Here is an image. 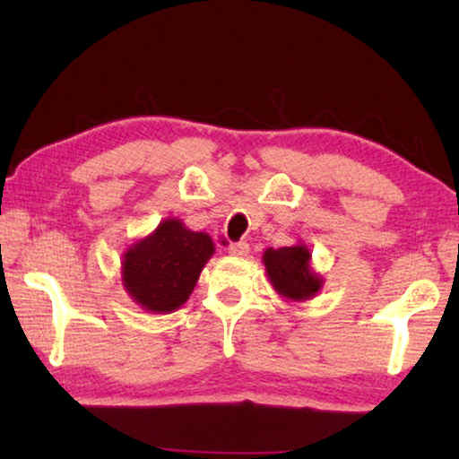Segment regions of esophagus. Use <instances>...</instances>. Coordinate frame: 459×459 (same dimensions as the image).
<instances>
[{
	"label": "esophagus",
	"instance_id": "esophagus-1",
	"mask_svg": "<svg viewBox=\"0 0 459 459\" xmlns=\"http://www.w3.org/2000/svg\"><path fill=\"white\" fill-rule=\"evenodd\" d=\"M227 251H229V255H232V257H245V255L248 253V245L243 243V240H240V243H230L227 247Z\"/></svg>",
	"mask_w": 459,
	"mask_h": 459
}]
</instances>
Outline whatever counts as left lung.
<instances>
[{"mask_svg": "<svg viewBox=\"0 0 459 459\" xmlns=\"http://www.w3.org/2000/svg\"><path fill=\"white\" fill-rule=\"evenodd\" d=\"M269 283L287 301H307L324 287V277L312 269V253L306 243L273 248L263 253Z\"/></svg>", "mask_w": 459, "mask_h": 459, "instance_id": "1", "label": "left lung"}]
</instances>
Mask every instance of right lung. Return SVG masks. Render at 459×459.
<instances>
[{
  "label": "right lung",
  "mask_w": 459,
  "mask_h": 459,
  "mask_svg": "<svg viewBox=\"0 0 459 459\" xmlns=\"http://www.w3.org/2000/svg\"><path fill=\"white\" fill-rule=\"evenodd\" d=\"M212 255L214 243L208 232L190 230L169 216L123 251V290L145 312H176L188 301Z\"/></svg>",
  "instance_id": "add662e5"
}]
</instances>
